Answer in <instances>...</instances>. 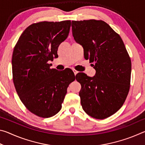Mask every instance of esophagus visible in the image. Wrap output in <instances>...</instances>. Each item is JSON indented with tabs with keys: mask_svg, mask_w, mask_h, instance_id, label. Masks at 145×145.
Instances as JSON below:
<instances>
[{
	"mask_svg": "<svg viewBox=\"0 0 145 145\" xmlns=\"http://www.w3.org/2000/svg\"><path fill=\"white\" fill-rule=\"evenodd\" d=\"M72 70H73V73H74V74H75V75L77 74V73H78V71H77V70H75V69H72Z\"/></svg>",
	"mask_w": 145,
	"mask_h": 145,
	"instance_id": "1",
	"label": "esophagus"
}]
</instances>
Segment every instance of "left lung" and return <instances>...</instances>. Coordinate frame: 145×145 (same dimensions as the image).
Masks as SVG:
<instances>
[{
    "label": "left lung",
    "instance_id": "obj_1",
    "mask_svg": "<svg viewBox=\"0 0 145 145\" xmlns=\"http://www.w3.org/2000/svg\"><path fill=\"white\" fill-rule=\"evenodd\" d=\"M74 40L84 48L86 59L94 63L95 75L77 74L82 109L89 116L105 119L121 107L131 84V61L123 41L107 23L72 21Z\"/></svg>",
    "mask_w": 145,
    "mask_h": 145
}]
</instances>
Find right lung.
<instances>
[{
  "label": "right lung",
  "mask_w": 145,
  "mask_h": 145,
  "mask_svg": "<svg viewBox=\"0 0 145 145\" xmlns=\"http://www.w3.org/2000/svg\"><path fill=\"white\" fill-rule=\"evenodd\" d=\"M71 21L40 22L27 27L14 48L12 72L20 99L29 111L50 118L60 111L67 88L75 80L71 70L50 69L57 49L67 38Z\"/></svg>",
  "instance_id": "obj_1"
}]
</instances>
